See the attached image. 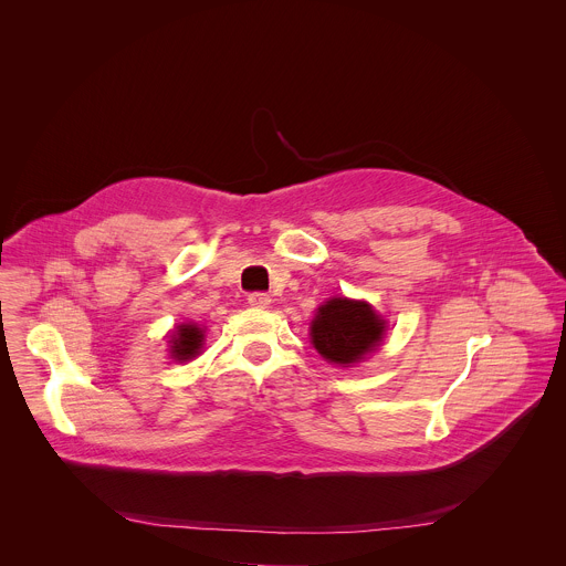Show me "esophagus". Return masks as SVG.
<instances>
[{
  "instance_id": "obj_1",
  "label": "esophagus",
  "mask_w": 566,
  "mask_h": 566,
  "mask_svg": "<svg viewBox=\"0 0 566 566\" xmlns=\"http://www.w3.org/2000/svg\"><path fill=\"white\" fill-rule=\"evenodd\" d=\"M248 303H250L252 307L268 310V307H270V303H272V298H270L265 292H252V294L248 296Z\"/></svg>"
}]
</instances>
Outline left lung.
Wrapping results in <instances>:
<instances>
[{
  "mask_svg": "<svg viewBox=\"0 0 566 566\" xmlns=\"http://www.w3.org/2000/svg\"><path fill=\"white\" fill-rule=\"evenodd\" d=\"M310 331L312 344L324 359L346 368L379 348L386 337V321L366 301L339 296L318 307Z\"/></svg>",
  "mask_w": 566,
  "mask_h": 566,
  "instance_id": "1",
  "label": "left lung"
}]
</instances>
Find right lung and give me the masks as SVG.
Returning <instances> with one entry per match:
<instances>
[{"label": "right lung", "instance_id": "add662e5", "mask_svg": "<svg viewBox=\"0 0 566 566\" xmlns=\"http://www.w3.org/2000/svg\"><path fill=\"white\" fill-rule=\"evenodd\" d=\"M169 353L171 359L176 361H189L196 355H200L202 342H205V331L198 324H178L169 333Z\"/></svg>", "mask_w": 566, "mask_h": 566}]
</instances>
